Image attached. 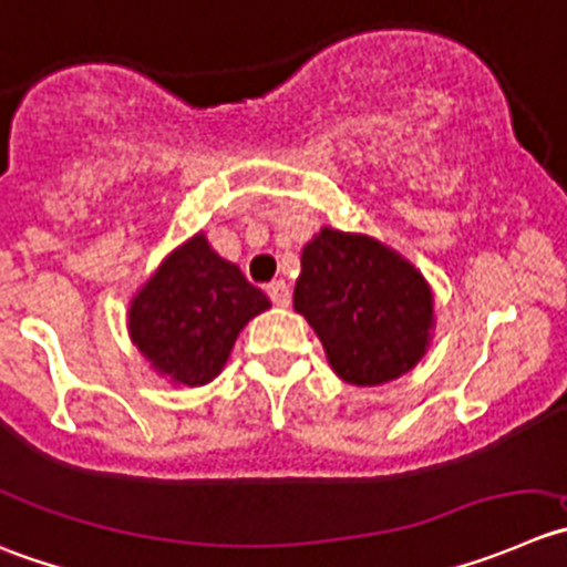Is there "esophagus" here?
<instances>
[{
    "instance_id": "34e87169",
    "label": "esophagus",
    "mask_w": 567,
    "mask_h": 567,
    "mask_svg": "<svg viewBox=\"0 0 567 567\" xmlns=\"http://www.w3.org/2000/svg\"><path fill=\"white\" fill-rule=\"evenodd\" d=\"M268 296H271V301L277 305V308H288L290 305V288L285 279H274L271 285H268Z\"/></svg>"
}]
</instances>
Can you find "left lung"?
Instances as JSON below:
<instances>
[{"label": "left lung", "mask_w": 567, "mask_h": 567, "mask_svg": "<svg viewBox=\"0 0 567 567\" xmlns=\"http://www.w3.org/2000/svg\"><path fill=\"white\" fill-rule=\"evenodd\" d=\"M293 308L349 385H380L411 372L436 327L433 288L411 259L378 237L332 226H321L301 248Z\"/></svg>", "instance_id": "obj_1"}]
</instances>
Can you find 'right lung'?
Wrapping results in <instances>:
<instances>
[{
	"instance_id": "obj_1",
	"label": "right lung",
	"mask_w": 567,
	"mask_h": 567,
	"mask_svg": "<svg viewBox=\"0 0 567 567\" xmlns=\"http://www.w3.org/2000/svg\"><path fill=\"white\" fill-rule=\"evenodd\" d=\"M268 308V296L198 231L136 290L128 336L158 378L193 389L224 372L243 327Z\"/></svg>"
}]
</instances>
